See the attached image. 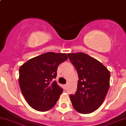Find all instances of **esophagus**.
Listing matches in <instances>:
<instances>
[{
	"label": "esophagus",
	"mask_w": 126,
	"mask_h": 126,
	"mask_svg": "<svg viewBox=\"0 0 126 126\" xmlns=\"http://www.w3.org/2000/svg\"><path fill=\"white\" fill-rule=\"evenodd\" d=\"M64 89H65V90H67V84H65V85H64Z\"/></svg>",
	"instance_id": "obj_1"
}]
</instances>
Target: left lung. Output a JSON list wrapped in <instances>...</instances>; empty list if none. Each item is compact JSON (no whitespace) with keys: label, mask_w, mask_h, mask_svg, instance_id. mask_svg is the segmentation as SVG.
<instances>
[{"label":"left lung","mask_w":126,"mask_h":126,"mask_svg":"<svg viewBox=\"0 0 126 126\" xmlns=\"http://www.w3.org/2000/svg\"><path fill=\"white\" fill-rule=\"evenodd\" d=\"M68 56L79 77L77 90L70 95L72 106L79 113H90L104 101L110 87V72L99 61L84 53Z\"/></svg>","instance_id":"1"}]
</instances>
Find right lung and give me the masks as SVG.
Returning <instances> with one entry per match:
<instances>
[{
    "instance_id": "right-lung-1",
    "label": "right lung",
    "mask_w": 126,
    "mask_h": 126,
    "mask_svg": "<svg viewBox=\"0 0 126 126\" xmlns=\"http://www.w3.org/2000/svg\"><path fill=\"white\" fill-rule=\"evenodd\" d=\"M68 59L66 53L48 52L29 59L19 68V84L31 107L45 111L55 106L63 89L53 81L60 63Z\"/></svg>"
}]
</instances>
